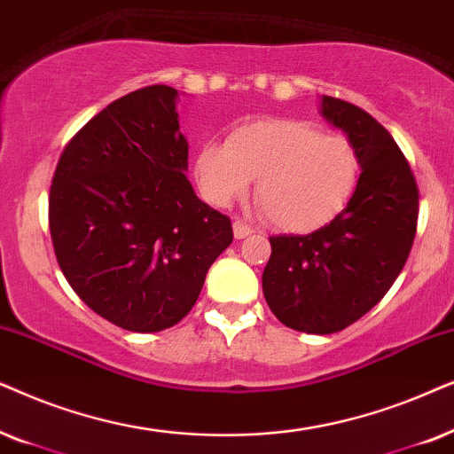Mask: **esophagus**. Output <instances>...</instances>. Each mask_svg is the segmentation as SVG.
I'll return each instance as SVG.
<instances>
[{
	"label": "esophagus",
	"instance_id": "34e87169",
	"mask_svg": "<svg viewBox=\"0 0 454 454\" xmlns=\"http://www.w3.org/2000/svg\"><path fill=\"white\" fill-rule=\"evenodd\" d=\"M232 231H234V239H239V240L251 237V234H253V228L247 222H243V220L234 222L232 223Z\"/></svg>",
	"mask_w": 454,
	"mask_h": 454
}]
</instances>
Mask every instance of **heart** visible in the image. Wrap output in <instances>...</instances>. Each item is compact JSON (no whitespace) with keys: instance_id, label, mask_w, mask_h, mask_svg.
Returning <instances> with one entry per match:
<instances>
[{"instance_id":"b5f03b06","label":"heart","mask_w":454,"mask_h":454,"mask_svg":"<svg viewBox=\"0 0 454 454\" xmlns=\"http://www.w3.org/2000/svg\"><path fill=\"white\" fill-rule=\"evenodd\" d=\"M195 176L217 207L243 197L255 180V201L274 226L311 232L347 209L361 180V155L344 135L265 118L237 126L226 145H203Z\"/></svg>"}]
</instances>
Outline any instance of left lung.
I'll return each mask as SVG.
<instances>
[{
    "instance_id": "8db88e82",
    "label": "left lung",
    "mask_w": 454,
    "mask_h": 454,
    "mask_svg": "<svg viewBox=\"0 0 454 454\" xmlns=\"http://www.w3.org/2000/svg\"><path fill=\"white\" fill-rule=\"evenodd\" d=\"M319 112L359 151L357 192L319 231L271 237L262 284L284 325L334 334L378 305L401 274L415 239L419 191L403 151L376 118L328 95Z\"/></svg>"
}]
</instances>
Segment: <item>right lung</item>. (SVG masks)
Instances as JSON below:
<instances>
[{
    "mask_svg": "<svg viewBox=\"0 0 454 454\" xmlns=\"http://www.w3.org/2000/svg\"><path fill=\"white\" fill-rule=\"evenodd\" d=\"M178 90H132L90 118L59 157L50 232L72 290L129 332L172 328L232 243V223L195 195Z\"/></svg>",
    "mask_w": 454,
    "mask_h": 454,
    "instance_id": "right-lung-1",
    "label": "right lung"
}]
</instances>
